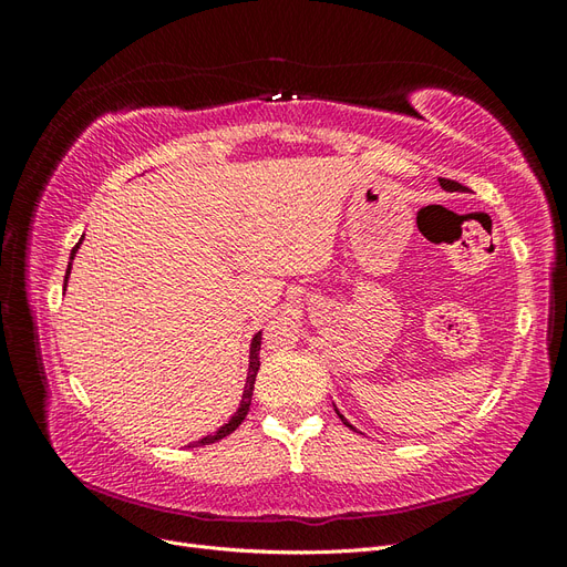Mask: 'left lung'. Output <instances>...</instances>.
<instances>
[{"label": "left lung", "instance_id": "left-lung-1", "mask_svg": "<svg viewBox=\"0 0 567 567\" xmlns=\"http://www.w3.org/2000/svg\"><path fill=\"white\" fill-rule=\"evenodd\" d=\"M440 186H442V188H444V192H463V186H461V184H458V182H454V179H442V177H440ZM336 414H338V416H340V421H342V423H346V425H348V427H352V425H350V423H348V419H346V416H342V414H340V411H338V409H336ZM352 431H354V427H352Z\"/></svg>", "mask_w": 567, "mask_h": 567}]
</instances>
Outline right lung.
<instances>
[{
	"label": "right lung",
	"mask_w": 567,
	"mask_h": 567,
	"mask_svg": "<svg viewBox=\"0 0 567 567\" xmlns=\"http://www.w3.org/2000/svg\"><path fill=\"white\" fill-rule=\"evenodd\" d=\"M80 244H82V238H80ZM80 244L71 250V262H68V269H65V284H68V277H71V267H73V260H75V252H78V248H80ZM260 346H262V331H257L255 336H252V340H250V362H248V379H246V388H244V398H241V404H238V409H236V414L219 427L217 433H213V435H205V437H200V440H196V442H192L188 444V447H203V444H213V442H217V440H221V437H227V435H231L238 425H241V421L248 416V409H250V402H252V388H255V375H257V369H260Z\"/></svg>",
	"instance_id": "right-lung-1"
}]
</instances>
